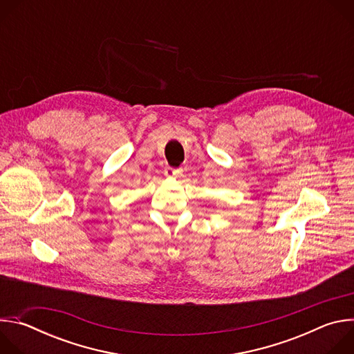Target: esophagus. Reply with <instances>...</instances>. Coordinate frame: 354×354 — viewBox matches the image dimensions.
Listing matches in <instances>:
<instances>
[{
  "instance_id": "34e87169",
  "label": "esophagus",
  "mask_w": 354,
  "mask_h": 354,
  "mask_svg": "<svg viewBox=\"0 0 354 354\" xmlns=\"http://www.w3.org/2000/svg\"><path fill=\"white\" fill-rule=\"evenodd\" d=\"M164 174H165V176L167 178H179V176H182V169H174V168H165V171H164Z\"/></svg>"
}]
</instances>
